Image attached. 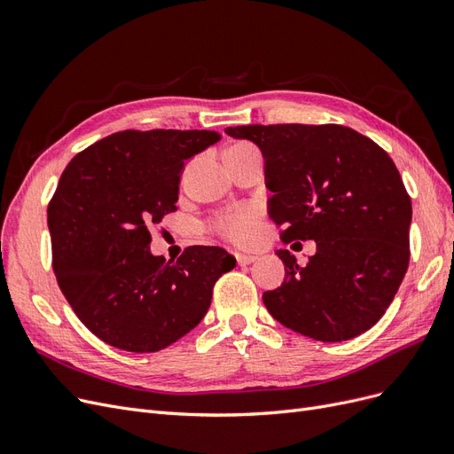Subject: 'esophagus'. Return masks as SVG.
Masks as SVG:
<instances>
[{"label":"esophagus","mask_w":454,"mask_h":454,"mask_svg":"<svg viewBox=\"0 0 454 454\" xmlns=\"http://www.w3.org/2000/svg\"><path fill=\"white\" fill-rule=\"evenodd\" d=\"M257 257L255 255H242V254H239L237 255V263L240 265V267H246V265H250V263H254Z\"/></svg>","instance_id":"34e87169"}]
</instances>
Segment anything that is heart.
<instances>
[{"instance_id":"b5f03b06","label":"heart","mask_w":454,"mask_h":454,"mask_svg":"<svg viewBox=\"0 0 454 454\" xmlns=\"http://www.w3.org/2000/svg\"><path fill=\"white\" fill-rule=\"evenodd\" d=\"M232 149H254L248 144L235 145ZM214 229L219 237H223L235 246H252L259 232V215L254 208H239L215 217Z\"/></svg>"}]
</instances>
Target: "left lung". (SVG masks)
Returning a JSON list of instances; mask_svg holds the SVG:
<instances>
[{
    "instance_id": "left-lung-1",
    "label": "left lung",
    "mask_w": 454,
    "mask_h": 454,
    "mask_svg": "<svg viewBox=\"0 0 454 454\" xmlns=\"http://www.w3.org/2000/svg\"><path fill=\"white\" fill-rule=\"evenodd\" d=\"M254 142L282 242L316 240L307 265L278 250L284 284L263 294L282 325L324 342L348 340L390 307L409 267L413 208L387 151L342 125L227 127Z\"/></svg>"
}]
</instances>
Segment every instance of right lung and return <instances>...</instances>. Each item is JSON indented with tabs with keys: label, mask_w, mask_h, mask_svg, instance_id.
I'll return each instance as SVG.
<instances>
[{
	"label": "right lung",
	"mask_w": 454,
	"mask_h": 454,
	"mask_svg": "<svg viewBox=\"0 0 454 454\" xmlns=\"http://www.w3.org/2000/svg\"><path fill=\"white\" fill-rule=\"evenodd\" d=\"M214 130H122L77 153L49 202L52 270L77 318L107 345L159 352L208 312L215 280L237 259L189 246L176 261L151 255L149 227L176 212L187 159Z\"/></svg>",
	"instance_id": "obj_1"
}]
</instances>
